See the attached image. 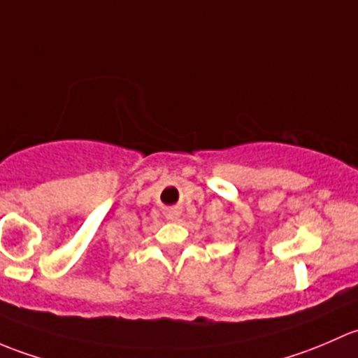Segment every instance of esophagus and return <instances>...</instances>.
I'll return each mask as SVG.
<instances>
[{
	"label": "esophagus",
	"instance_id": "esophagus-1",
	"mask_svg": "<svg viewBox=\"0 0 358 358\" xmlns=\"http://www.w3.org/2000/svg\"><path fill=\"white\" fill-rule=\"evenodd\" d=\"M179 215H180V212H179V210H169V212H167V219L169 220H178L179 219Z\"/></svg>",
	"mask_w": 358,
	"mask_h": 358
}]
</instances>
